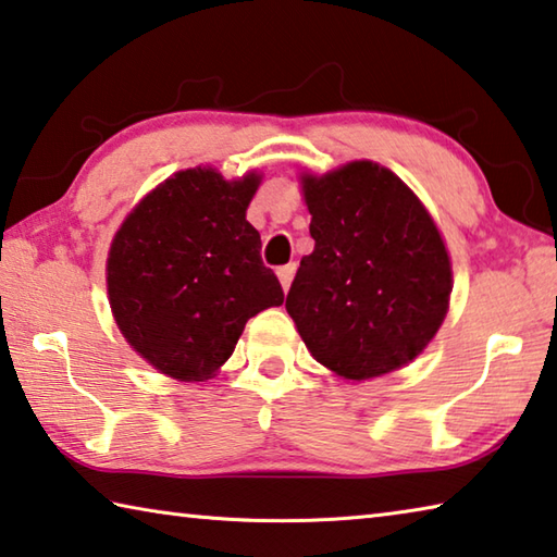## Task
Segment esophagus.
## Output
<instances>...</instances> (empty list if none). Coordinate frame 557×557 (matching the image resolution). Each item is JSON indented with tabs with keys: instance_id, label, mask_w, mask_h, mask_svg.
Returning a JSON list of instances; mask_svg holds the SVG:
<instances>
[{
	"instance_id": "1",
	"label": "esophagus",
	"mask_w": 557,
	"mask_h": 557,
	"mask_svg": "<svg viewBox=\"0 0 557 557\" xmlns=\"http://www.w3.org/2000/svg\"><path fill=\"white\" fill-rule=\"evenodd\" d=\"M277 277H280V285H282V289H289V282H292V277H295V262H289V265H282L280 270H277Z\"/></svg>"
}]
</instances>
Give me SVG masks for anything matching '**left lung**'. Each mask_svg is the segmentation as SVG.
<instances>
[{
    "instance_id": "1",
    "label": "left lung",
    "mask_w": 557,
    "mask_h": 557,
    "mask_svg": "<svg viewBox=\"0 0 557 557\" xmlns=\"http://www.w3.org/2000/svg\"><path fill=\"white\" fill-rule=\"evenodd\" d=\"M312 256L287 312L319 363L351 381L412 361L447 314L451 268L430 213L388 169L351 162L305 176Z\"/></svg>"
}]
</instances>
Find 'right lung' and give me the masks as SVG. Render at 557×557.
I'll return each instance as SVG.
<instances>
[{
  "instance_id": "obj_1",
  "label": "right lung",
  "mask_w": 557,
  "mask_h": 557,
  "mask_svg": "<svg viewBox=\"0 0 557 557\" xmlns=\"http://www.w3.org/2000/svg\"><path fill=\"white\" fill-rule=\"evenodd\" d=\"M260 184L186 169L157 186L122 223L108 258L120 332L157 371L203 381L228 361L250 317L285 292L260 258L245 211Z\"/></svg>"
}]
</instances>
